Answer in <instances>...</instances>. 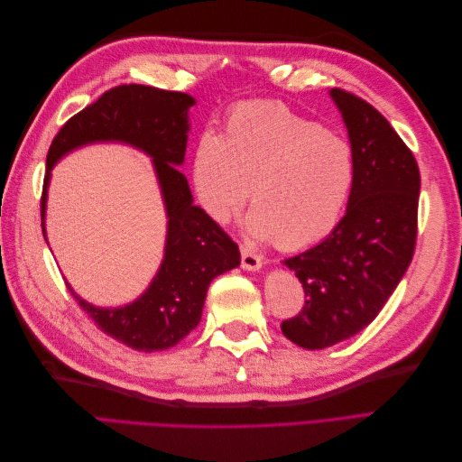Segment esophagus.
Here are the masks:
<instances>
[{"mask_svg":"<svg viewBox=\"0 0 462 462\" xmlns=\"http://www.w3.org/2000/svg\"><path fill=\"white\" fill-rule=\"evenodd\" d=\"M241 263L243 268L248 270V272H256L262 268V258L260 254L256 253V250H253L250 246H241Z\"/></svg>","mask_w":462,"mask_h":462,"instance_id":"obj_1","label":"esophagus"}]
</instances>
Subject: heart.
<instances>
[{"label":"heart","mask_w":462,"mask_h":462,"mask_svg":"<svg viewBox=\"0 0 462 462\" xmlns=\"http://www.w3.org/2000/svg\"><path fill=\"white\" fill-rule=\"evenodd\" d=\"M355 179L351 146L283 104L235 107L221 136L204 133L192 180L206 214L227 221L248 199V227L297 250L337 226Z\"/></svg>","instance_id":"1"}]
</instances>
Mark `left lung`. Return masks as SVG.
I'll list each match as a JSON object with an SVG mask.
<instances>
[{"mask_svg":"<svg viewBox=\"0 0 462 462\" xmlns=\"http://www.w3.org/2000/svg\"><path fill=\"white\" fill-rule=\"evenodd\" d=\"M329 94L355 160L346 212L324 241L283 262L306 300L282 331L310 351L372 324L411 265L418 231L420 171L412 152L374 106L341 88Z\"/></svg>","mask_w":462,"mask_h":462,"instance_id":"obj_1","label":"left lung"}]
</instances>
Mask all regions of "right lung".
I'll return each mask as SVG.
<instances>
[{
    "instance_id": "add662e5",
    "label": "right lung",
    "mask_w": 462,
    "mask_h": 462,
    "mask_svg": "<svg viewBox=\"0 0 462 462\" xmlns=\"http://www.w3.org/2000/svg\"><path fill=\"white\" fill-rule=\"evenodd\" d=\"M194 97L143 85H121L79 111L55 134L46 158L42 190V233H46L50 171L65 153L92 143H125L152 158L167 212L165 254L150 287L121 309H100L69 287L94 324L134 351H165L199 326L214 277L241 263L236 243L192 204L185 162L189 109ZM46 236V235H44Z\"/></svg>"
}]
</instances>
